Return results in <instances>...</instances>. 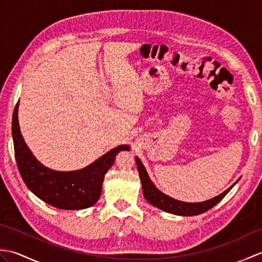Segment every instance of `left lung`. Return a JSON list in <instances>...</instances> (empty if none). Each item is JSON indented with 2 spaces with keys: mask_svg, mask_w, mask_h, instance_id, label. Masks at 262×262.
Listing matches in <instances>:
<instances>
[{
  "mask_svg": "<svg viewBox=\"0 0 262 262\" xmlns=\"http://www.w3.org/2000/svg\"><path fill=\"white\" fill-rule=\"evenodd\" d=\"M135 161L137 164L138 174H140V178H141L143 194L144 197H145V199L149 204H152L159 209L166 211V213L179 215V216H194V215L205 213V211H207L211 207H214L216 204H219L221 200L226 196V193L236 185V182L240 180L237 179V181L234 183V185H232L229 189H226L224 192L220 193L219 196L208 200H205V202H200V203L180 202V200H177L174 198L168 196V194L163 193L162 191H160L159 189L155 187L152 180L149 179V176L147 174L145 166L143 165L141 160L136 157Z\"/></svg>",
  "mask_w": 262,
  "mask_h": 262,
  "instance_id": "8db88e82",
  "label": "left lung"
}]
</instances>
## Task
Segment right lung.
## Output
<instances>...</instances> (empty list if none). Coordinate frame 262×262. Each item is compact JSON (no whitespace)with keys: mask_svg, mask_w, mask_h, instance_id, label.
I'll return each instance as SVG.
<instances>
[{"mask_svg":"<svg viewBox=\"0 0 262 262\" xmlns=\"http://www.w3.org/2000/svg\"><path fill=\"white\" fill-rule=\"evenodd\" d=\"M19 102L12 117L14 154L20 174L30 191L42 202L66 210H79L96 204L102 191L104 174L114 164L117 153L129 151L119 145L103 154L90 165L75 171H56L41 164L27 146L18 119Z\"/></svg>","mask_w":262,"mask_h":262,"instance_id":"right-lung-1","label":"right lung"}]
</instances>
